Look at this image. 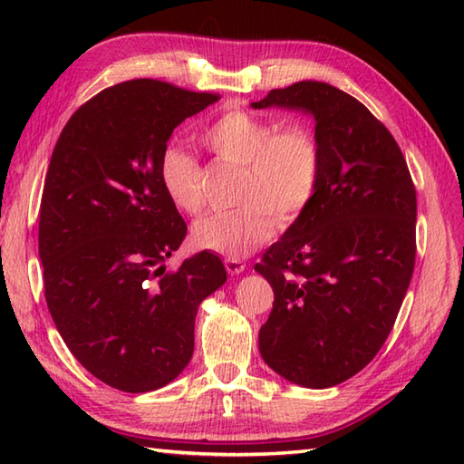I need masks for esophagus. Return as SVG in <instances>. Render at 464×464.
<instances>
[{"label":"esophagus","mask_w":464,"mask_h":464,"mask_svg":"<svg viewBox=\"0 0 464 464\" xmlns=\"http://www.w3.org/2000/svg\"><path fill=\"white\" fill-rule=\"evenodd\" d=\"M225 269L229 271L231 275H239L245 271V263L241 259H235V257H227L225 259Z\"/></svg>","instance_id":"34e87169"}]
</instances>
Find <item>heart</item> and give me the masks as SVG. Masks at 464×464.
I'll list each match as a JSON object with an SVG mask.
<instances>
[{
    "instance_id": "heart-1",
    "label": "heart",
    "mask_w": 464,
    "mask_h": 464,
    "mask_svg": "<svg viewBox=\"0 0 464 464\" xmlns=\"http://www.w3.org/2000/svg\"><path fill=\"white\" fill-rule=\"evenodd\" d=\"M199 141L217 161L239 167L235 201L241 205L197 221L191 231L197 247L245 257L271 237L275 221L291 225L313 201L321 150L304 125L281 127L269 117L229 110L203 127ZM160 183L175 209L189 215L203 209V171L191 153L165 147Z\"/></svg>"
}]
</instances>
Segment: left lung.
Here are the masks:
<instances>
[{
  "label": "left lung",
  "mask_w": 464,
  "mask_h": 464,
  "mask_svg": "<svg viewBox=\"0 0 464 464\" xmlns=\"http://www.w3.org/2000/svg\"><path fill=\"white\" fill-rule=\"evenodd\" d=\"M251 107L311 115L321 150L313 201L255 265L275 293L261 357L301 387H334L395 324L415 269V185L395 137L337 87L299 82Z\"/></svg>",
  "instance_id": "8db88e82"
}]
</instances>
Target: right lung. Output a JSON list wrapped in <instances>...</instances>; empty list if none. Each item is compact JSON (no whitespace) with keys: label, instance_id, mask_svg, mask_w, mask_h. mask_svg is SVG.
I'll use <instances>...</instances> for the list:
<instances>
[{"label":"right lung","instance_id":"1","mask_svg":"<svg viewBox=\"0 0 464 464\" xmlns=\"http://www.w3.org/2000/svg\"><path fill=\"white\" fill-rule=\"evenodd\" d=\"M219 102L157 80L107 87L63 127L39 209L47 309L73 357L125 392L165 387L191 361L195 317L227 281L215 253L165 261L187 225L160 155L187 117Z\"/></svg>","mask_w":464,"mask_h":464}]
</instances>
